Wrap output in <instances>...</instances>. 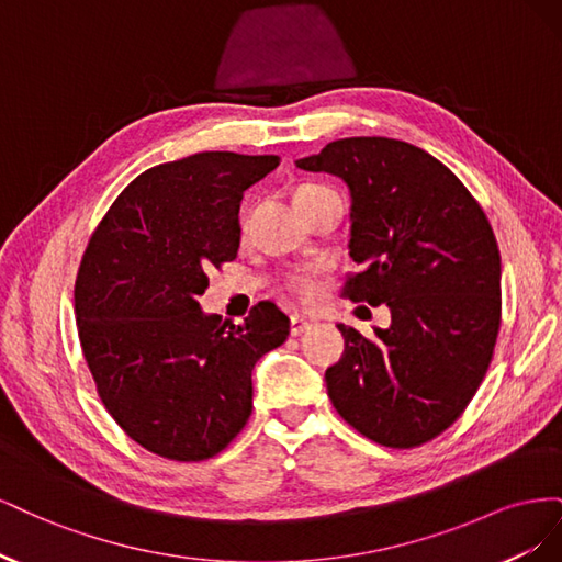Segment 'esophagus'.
I'll return each mask as SVG.
<instances>
[{
	"instance_id": "obj_1",
	"label": "esophagus",
	"mask_w": 562,
	"mask_h": 562,
	"mask_svg": "<svg viewBox=\"0 0 562 562\" xmlns=\"http://www.w3.org/2000/svg\"><path fill=\"white\" fill-rule=\"evenodd\" d=\"M312 326H314V321L307 316H300V314L291 316V335L307 333V330H312Z\"/></svg>"
}]
</instances>
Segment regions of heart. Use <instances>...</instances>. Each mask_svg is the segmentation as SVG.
I'll return each instance as SVG.
<instances>
[{
  "label": "heart",
  "mask_w": 562,
  "mask_h": 562,
  "mask_svg": "<svg viewBox=\"0 0 562 562\" xmlns=\"http://www.w3.org/2000/svg\"><path fill=\"white\" fill-rule=\"evenodd\" d=\"M316 190H323V187L304 184V187H300V190L295 192V196L312 194V192H316ZM283 291H285L288 297H291V300L297 302V304H314L316 297H318V285H316V281H314L312 277H307V274H295V277L288 279V281L283 283Z\"/></svg>",
  "instance_id": "b5f03b06"
}]
</instances>
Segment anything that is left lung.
I'll list each match as a JSON object with an SVG mask.
<instances>
[{
  "label": "left lung",
  "mask_w": 562,
  "mask_h": 562,
  "mask_svg": "<svg viewBox=\"0 0 562 562\" xmlns=\"http://www.w3.org/2000/svg\"><path fill=\"white\" fill-rule=\"evenodd\" d=\"M295 166L349 187V255L363 271L345 295L391 312L372 337L337 326L335 411L380 446L427 443L462 415L495 351L502 260L487 217L448 166L403 140H335Z\"/></svg>",
  "instance_id": "obj_1"
}]
</instances>
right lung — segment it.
<instances>
[{"mask_svg": "<svg viewBox=\"0 0 562 562\" xmlns=\"http://www.w3.org/2000/svg\"><path fill=\"white\" fill-rule=\"evenodd\" d=\"M279 157L199 151L149 168L93 232L75 283L83 359L108 413L135 443L176 462L229 446L252 407V368L291 321L255 304L241 326L196 302L241 244L244 192Z\"/></svg>", "mask_w": 562, "mask_h": 562, "instance_id": "obj_1", "label": "right lung"}]
</instances>
